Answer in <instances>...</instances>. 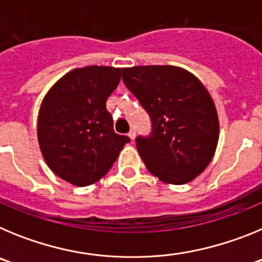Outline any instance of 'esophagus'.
<instances>
[{
  "mask_svg": "<svg viewBox=\"0 0 262 262\" xmlns=\"http://www.w3.org/2000/svg\"><path fill=\"white\" fill-rule=\"evenodd\" d=\"M135 136H136L135 129H131V131H129V133H128V138L131 139V140H134V139H135Z\"/></svg>",
  "mask_w": 262,
  "mask_h": 262,
  "instance_id": "34e87169",
  "label": "esophagus"
}]
</instances>
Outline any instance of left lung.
<instances>
[{
	"label": "left lung",
	"instance_id": "left-lung-1",
	"mask_svg": "<svg viewBox=\"0 0 262 262\" xmlns=\"http://www.w3.org/2000/svg\"><path fill=\"white\" fill-rule=\"evenodd\" d=\"M122 80L151 118V134L136 138L148 170L173 185L200 176L219 139L216 108L202 82L173 66L123 68Z\"/></svg>",
	"mask_w": 262,
	"mask_h": 262
}]
</instances>
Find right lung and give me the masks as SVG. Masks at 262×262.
<instances>
[{
	"label": "right lung",
	"mask_w": 262,
	"mask_h": 262,
	"mask_svg": "<svg viewBox=\"0 0 262 262\" xmlns=\"http://www.w3.org/2000/svg\"><path fill=\"white\" fill-rule=\"evenodd\" d=\"M120 68L90 66L62 76L46 94L38 140L46 163L60 178L88 186L110 170L128 136L115 134L106 101L117 89Z\"/></svg>",
	"instance_id": "1"
}]
</instances>
